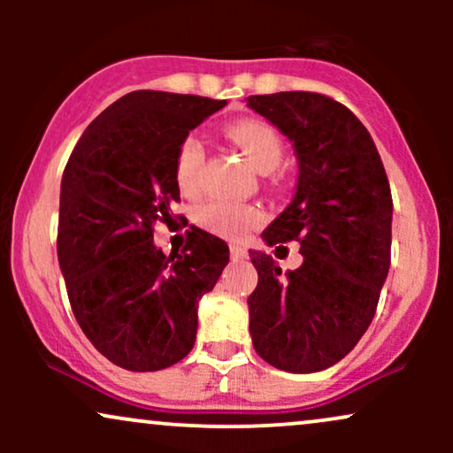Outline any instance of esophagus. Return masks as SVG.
Wrapping results in <instances>:
<instances>
[{
  "label": "esophagus",
  "mask_w": 453,
  "mask_h": 453,
  "mask_svg": "<svg viewBox=\"0 0 453 453\" xmlns=\"http://www.w3.org/2000/svg\"><path fill=\"white\" fill-rule=\"evenodd\" d=\"M230 253H232L234 259H242V257H244V249L238 247V244H232Z\"/></svg>",
  "instance_id": "34e87169"
}]
</instances>
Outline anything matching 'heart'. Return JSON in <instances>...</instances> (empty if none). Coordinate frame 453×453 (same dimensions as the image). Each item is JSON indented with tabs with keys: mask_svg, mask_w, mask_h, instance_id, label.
Wrapping results in <instances>:
<instances>
[{
	"mask_svg": "<svg viewBox=\"0 0 453 453\" xmlns=\"http://www.w3.org/2000/svg\"><path fill=\"white\" fill-rule=\"evenodd\" d=\"M226 134L257 173H273L283 159V142H280L277 129L268 123L257 121V119H244V121L227 126ZM202 164H204V142L197 134H189L176 150L174 164L176 185L185 196H194L200 189ZM196 221L217 236L241 238L259 226L262 211L251 204L211 200L197 206Z\"/></svg>",
	"mask_w": 453,
	"mask_h": 453,
	"instance_id": "heart-1",
	"label": "heart"
}]
</instances>
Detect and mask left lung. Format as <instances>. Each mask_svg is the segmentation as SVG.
I'll return each mask as SVG.
<instances>
[{
    "instance_id": "obj_1",
    "label": "left lung",
    "mask_w": 453,
    "mask_h": 453,
    "mask_svg": "<svg viewBox=\"0 0 453 453\" xmlns=\"http://www.w3.org/2000/svg\"><path fill=\"white\" fill-rule=\"evenodd\" d=\"M247 106L292 142L298 159L292 202L262 238L277 249L296 241L303 256L283 273L274 257L249 251L257 270L249 332L274 368L319 372L341 362L375 317L392 247L388 176L360 119L321 93L251 96Z\"/></svg>"
}]
</instances>
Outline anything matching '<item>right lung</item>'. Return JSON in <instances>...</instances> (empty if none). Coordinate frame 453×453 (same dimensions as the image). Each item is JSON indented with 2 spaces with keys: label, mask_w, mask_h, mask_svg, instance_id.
<instances>
[{
  "label": "right lung",
  "mask_w": 453,
  "mask_h": 453,
  "mask_svg": "<svg viewBox=\"0 0 453 453\" xmlns=\"http://www.w3.org/2000/svg\"><path fill=\"white\" fill-rule=\"evenodd\" d=\"M226 104L132 91L91 121L67 159L57 234L67 298L93 347L126 371L183 360L200 298L230 262L227 244L200 227L176 256L153 242L155 223L180 200L176 150Z\"/></svg>",
  "instance_id": "obj_1"
}]
</instances>
